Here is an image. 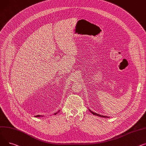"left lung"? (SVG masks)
Listing matches in <instances>:
<instances>
[{
	"mask_svg": "<svg viewBox=\"0 0 146 146\" xmlns=\"http://www.w3.org/2000/svg\"><path fill=\"white\" fill-rule=\"evenodd\" d=\"M90 110V112L92 114H94V115H97V116H100V117H105V118H106V117H106V116H104V115H100V114H97V113H94V112H92V111H91L90 110Z\"/></svg>",
	"mask_w": 146,
	"mask_h": 146,
	"instance_id": "1",
	"label": "left lung"
}]
</instances>
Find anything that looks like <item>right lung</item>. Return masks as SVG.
Here are the masks:
<instances>
[{"label":"right lung","instance_id":"add662e5","mask_svg":"<svg viewBox=\"0 0 146 146\" xmlns=\"http://www.w3.org/2000/svg\"><path fill=\"white\" fill-rule=\"evenodd\" d=\"M58 112H59V111H58ZM57 113H55V114H54V115H56ZM35 117H40V115H36ZM41 117H42V116L41 115Z\"/></svg>","mask_w":146,"mask_h":146}]
</instances>
